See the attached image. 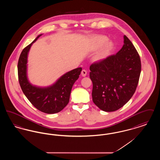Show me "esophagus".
Returning <instances> with one entry per match:
<instances>
[{"label":"esophagus","instance_id":"34e87169","mask_svg":"<svg viewBox=\"0 0 160 160\" xmlns=\"http://www.w3.org/2000/svg\"><path fill=\"white\" fill-rule=\"evenodd\" d=\"M81 74H82V76L85 77L86 76V74H87V71H86L85 69H83V70L82 71Z\"/></svg>","mask_w":160,"mask_h":160}]
</instances>
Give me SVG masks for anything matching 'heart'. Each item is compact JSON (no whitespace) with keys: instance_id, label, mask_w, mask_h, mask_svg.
<instances>
[{"instance_id":"heart-1","label":"heart","mask_w":160,"mask_h":160,"mask_svg":"<svg viewBox=\"0 0 160 160\" xmlns=\"http://www.w3.org/2000/svg\"><path fill=\"white\" fill-rule=\"evenodd\" d=\"M108 38L103 35H97L92 37L89 41V49L91 52H95L99 49L94 56L95 62H101L112 53L114 48V43L109 41Z\"/></svg>"}]
</instances>
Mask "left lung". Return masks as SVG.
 Here are the masks:
<instances>
[{
	"mask_svg": "<svg viewBox=\"0 0 160 160\" xmlns=\"http://www.w3.org/2000/svg\"><path fill=\"white\" fill-rule=\"evenodd\" d=\"M94 104L99 109L114 112L123 106L134 95L141 72L140 58L128 38L116 54L90 67Z\"/></svg>",
	"mask_w": 160,
	"mask_h": 160,
	"instance_id": "8db88e82",
	"label": "left lung"
}]
</instances>
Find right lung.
Masks as SVG:
<instances>
[{
    "mask_svg": "<svg viewBox=\"0 0 160 160\" xmlns=\"http://www.w3.org/2000/svg\"><path fill=\"white\" fill-rule=\"evenodd\" d=\"M42 35H38L20 54L17 67L18 80L24 94L33 106L45 113L54 114L61 112L68 104L72 86L78 78L82 68L69 71L48 86L31 83L28 76V55L32 44Z\"/></svg>",
    "mask_w": 160,
    "mask_h": 160,
    "instance_id": "obj_1",
    "label": "right lung"
}]
</instances>
